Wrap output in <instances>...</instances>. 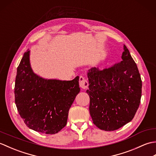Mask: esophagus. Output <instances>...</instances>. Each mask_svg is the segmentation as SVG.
I'll return each mask as SVG.
<instances>
[{
    "mask_svg": "<svg viewBox=\"0 0 156 156\" xmlns=\"http://www.w3.org/2000/svg\"><path fill=\"white\" fill-rule=\"evenodd\" d=\"M79 84H80V87L82 89H87L88 87V82L83 76H80Z\"/></svg>",
    "mask_w": 156,
    "mask_h": 156,
    "instance_id": "esophagus-1",
    "label": "esophagus"
}]
</instances>
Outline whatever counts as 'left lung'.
I'll return each mask as SVG.
<instances>
[{
  "label": "left lung",
  "instance_id": "1",
  "mask_svg": "<svg viewBox=\"0 0 156 156\" xmlns=\"http://www.w3.org/2000/svg\"><path fill=\"white\" fill-rule=\"evenodd\" d=\"M122 61L100 71L89 69V111L93 123L105 131H114L133 119L140 104L142 82L137 64L123 45Z\"/></svg>",
  "mask_w": 156,
  "mask_h": 156
}]
</instances>
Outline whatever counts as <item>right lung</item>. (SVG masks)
<instances>
[{"instance_id":"add662e5","label":"right lung","mask_w":156,"mask_h":156,"mask_svg":"<svg viewBox=\"0 0 156 156\" xmlns=\"http://www.w3.org/2000/svg\"><path fill=\"white\" fill-rule=\"evenodd\" d=\"M79 77L72 80L47 79L33 70L30 50L25 52L16 70L15 104L29 128L57 133L67 123L68 111L79 92Z\"/></svg>"}]
</instances>
